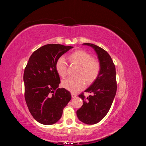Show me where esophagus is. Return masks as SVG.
Returning <instances> with one entry per match:
<instances>
[{"label": "esophagus", "mask_w": 146, "mask_h": 146, "mask_svg": "<svg viewBox=\"0 0 146 146\" xmlns=\"http://www.w3.org/2000/svg\"><path fill=\"white\" fill-rule=\"evenodd\" d=\"M71 96H72V98H75L76 97H77V94L75 93H73V92H72L71 93Z\"/></svg>", "instance_id": "34e87169"}]
</instances>
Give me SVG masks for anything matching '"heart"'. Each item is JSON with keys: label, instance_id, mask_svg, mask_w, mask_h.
Returning a JSON list of instances; mask_svg holds the SVG:
<instances>
[{"label": "heart", "instance_id": "heart-1", "mask_svg": "<svg viewBox=\"0 0 146 146\" xmlns=\"http://www.w3.org/2000/svg\"><path fill=\"white\" fill-rule=\"evenodd\" d=\"M70 62L78 66L76 73L77 78L65 79L61 82L64 89L71 92H77L83 90L87 84H91L98 78L101 70V65L99 61L93 60L92 56L87 52L78 50L72 52L68 56ZM55 68L59 76L64 78L67 75V64L64 57L61 56L56 60Z\"/></svg>", "mask_w": 146, "mask_h": 146}]
</instances>
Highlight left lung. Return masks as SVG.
<instances>
[{
    "instance_id": "left-lung-1",
    "label": "left lung",
    "mask_w": 146,
    "mask_h": 146,
    "mask_svg": "<svg viewBox=\"0 0 146 146\" xmlns=\"http://www.w3.org/2000/svg\"><path fill=\"white\" fill-rule=\"evenodd\" d=\"M83 44L94 48L101 65L99 76L85 91L92 95L87 98L83 93L78 96L83 104L77 111V116L81 122L92 125L100 122L111 108L117 90L116 68L111 56L102 48L91 43Z\"/></svg>"
}]
</instances>
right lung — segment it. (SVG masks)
Segmentation results:
<instances>
[{"mask_svg":"<svg viewBox=\"0 0 146 146\" xmlns=\"http://www.w3.org/2000/svg\"><path fill=\"white\" fill-rule=\"evenodd\" d=\"M72 46L49 44L30 56L24 72L25 99L33 118L44 125L58 122L64 108L71 99L70 92L58 88L60 78L56 60Z\"/></svg>","mask_w":146,"mask_h":146,"instance_id":"add662e5","label":"right lung"}]
</instances>
